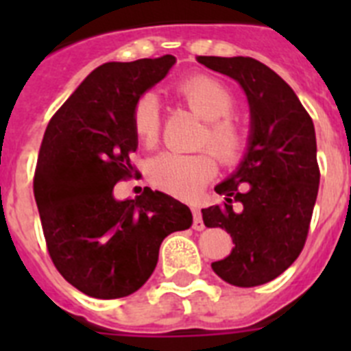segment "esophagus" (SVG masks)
I'll return each instance as SVG.
<instances>
[{
  "label": "esophagus",
  "mask_w": 351,
  "mask_h": 351,
  "mask_svg": "<svg viewBox=\"0 0 351 351\" xmlns=\"http://www.w3.org/2000/svg\"><path fill=\"white\" fill-rule=\"evenodd\" d=\"M191 213H193V228L195 230H204V228H206V225H204V221H202V213H200V209H197V207H191Z\"/></svg>",
  "instance_id": "34e87169"
}]
</instances>
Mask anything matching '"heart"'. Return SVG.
Instances as JSON below:
<instances>
[{"instance_id":"b5f03b06","label":"heart","mask_w":351,"mask_h":351,"mask_svg":"<svg viewBox=\"0 0 351 351\" xmlns=\"http://www.w3.org/2000/svg\"><path fill=\"white\" fill-rule=\"evenodd\" d=\"M182 100L206 119L200 132L197 153L165 151L149 161L147 176L154 186L176 197L193 198L214 178L218 170L216 158L223 165H234L244 154L247 135L243 125L230 114L235 110V96L225 84L209 75H195L179 84ZM132 126L138 141L151 147L160 135V101L153 93H145L132 108ZM217 156L214 157L213 154Z\"/></svg>"}]
</instances>
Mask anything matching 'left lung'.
<instances>
[{
  "label": "left lung",
  "instance_id": "left-lung-1",
  "mask_svg": "<svg viewBox=\"0 0 351 351\" xmlns=\"http://www.w3.org/2000/svg\"><path fill=\"white\" fill-rule=\"evenodd\" d=\"M197 60L237 80L251 108L246 158L214 188L225 200L202 209L206 226L225 228L235 244L226 258L213 262V271L234 287H258L283 274L308 239L320 184L315 126L293 89L260 61Z\"/></svg>",
  "mask_w": 351,
  "mask_h": 351
}]
</instances>
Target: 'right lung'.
<instances>
[{
	"instance_id": "1",
	"label": "right lung",
	"mask_w": 351,
	"mask_h": 351,
	"mask_svg": "<svg viewBox=\"0 0 351 351\" xmlns=\"http://www.w3.org/2000/svg\"><path fill=\"white\" fill-rule=\"evenodd\" d=\"M173 56L93 70L49 121L33 191L49 256L64 280L95 299L137 291L158 263L163 239L190 228L191 210L144 188L117 202L112 190L137 176L132 108L160 82Z\"/></svg>"
}]
</instances>
